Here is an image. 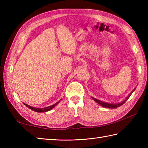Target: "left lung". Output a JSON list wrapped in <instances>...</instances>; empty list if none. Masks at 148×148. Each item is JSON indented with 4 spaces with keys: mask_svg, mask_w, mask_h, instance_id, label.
Wrapping results in <instances>:
<instances>
[{
    "mask_svg": "<svg viewBox=\"0 0 148 148\" xmlns=\"http://www.w3.org/2000/svg\"><path fill=\"white\" fill-rule=\"evenodd\" d=\"M135 90H136V88H134V90H132V93H133V92H134V91ZM132 93L130 94L129 95H128V96L127 97L126 99H125V100H123V101H122L121 102H119V103H106V102H104L100 101V100H98V99H97L93 98V97H92V99H93V100H95V101L97 103H98L99 104H100V106H102V107H103V108H111V109H115V108H117L118 107H119V106H121V105L123 104V103H124L125 102H126L127 100L128 99V98H129L130 96L132 95Z\"/></svg>",
    "mask_w": 148,
    "mask_h": 148,
    "instance_id": "1",
    "label": "left lung"
}]
</instances>
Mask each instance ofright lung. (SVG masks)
Masks as SVG:
<instances>
[{
    "instance_id": "1",
    "label": "right lung",
    "mask_w": 148,
    "mask_h": 148,
    "mask_svg": "<svg viewBox=\"0 0 148 148\" xmlns=\"http://www.w3.org/2000/svg\"><path fill=\"white\" fill-rule=\"evenodd\" d=\"M59 102H60V100H59L58 102L55 103V104H53L52 106H48V107H46V108H34V107H32V106H29V105H27V104H25V103H23L27 107V108H29V109H30L31 110H32V111H34L37 112H46V111H50V110L52 109L53 108H54V107H55L56 105H57Z\"/></svg>"
}]
</instances>
